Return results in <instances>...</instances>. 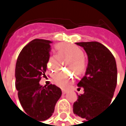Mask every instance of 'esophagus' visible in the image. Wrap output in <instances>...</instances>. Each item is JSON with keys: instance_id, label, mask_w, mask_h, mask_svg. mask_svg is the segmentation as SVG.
<instances>
[{"instance_id": "obj_1", "label": "esophagus", "mask_w": 126, "mask_h": 126, "mask_svg": "<svg viewBox=\"0 0 126 126\" xmlns=\"http://www.w3.org/2000/svg\"><path fill=\"white\" fill-rule=\"evenodd\" d=\"M67 93V90H62V93L63 94H65Z\"/></svg>"}]
</instances>
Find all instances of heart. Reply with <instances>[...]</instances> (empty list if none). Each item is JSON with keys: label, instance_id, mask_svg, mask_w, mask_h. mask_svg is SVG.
<instances>
[{"label": "heart", "instance_id": "obj_1", "mask_svg": "<svg viewBox=\"0 0 126 126\" xmlns=\"http://www.w3.org/2000/svg\"><path fill=\"white\" fill-rule=\"evenodd\" d=\"M58 55H51L47 62V68L54 72L58 71L62 63V60L69 59L68 67L75 71L77 74H82L86 68L84 52L78 46L73 44L61 43L56 47ZM74 79V74L70 72L58 71L52 75L53 82L59 88H67Z\"/></svg>", "mask_w": 126, "mask_h": 126}]
</instances>
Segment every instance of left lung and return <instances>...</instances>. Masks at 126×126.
Segmentation results:
<instances>
[{
  "label": "left lung",
  "instance_id": "left-lung-1",
  "mask_svg": "<svg viewBox=\"0 0 126 126\" xmlns=\"http://www.w3.org/2000/svg\"><path fill=\"white\" fill-rule=\"evenodd\" d=\"M88 57L85 75L77 84L84 93L74 103V114L84 122L95 118L111 103L117 85V71L114 57L102 44L97 41L78 42Z\"/></svg>",
  "mask_w": 126,
  "mask_h": 126
}]
</instances>
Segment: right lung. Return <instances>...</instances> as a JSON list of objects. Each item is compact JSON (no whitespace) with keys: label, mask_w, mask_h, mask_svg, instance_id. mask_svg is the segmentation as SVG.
I'll use <instances>...</instances> for the list:
<instances>
[{"label":"right lung","mask_w":126,"mask_h":126,"mask_svg":"<svg viewBox=\"0 0 126 126\" xmlns=\"http://www.w3.org/2000/svg\"><path fill=\"white\" fill-rule=\"evenodd\" d=\"M51 43L49 40L38 38L29 42L20 52L15 68V86L19 102L27 115L39 121L52 115L62 95L61 88L55 85L47 87L39 84L41 77H46Z\"/></svg>","instance_id":"add662e5"}]
</instances>
